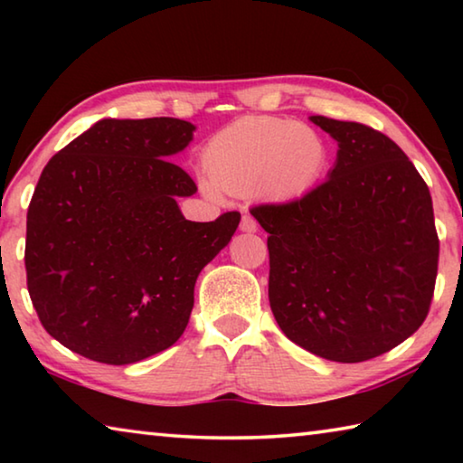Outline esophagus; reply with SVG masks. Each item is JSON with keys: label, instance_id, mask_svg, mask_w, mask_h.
Segmentation results:
<instances>
[{"label": "esophagus", "instance_id": "esophagus-1", "mask_svg": "<svg viewBox=\"0 0 463 463\" xmlns=\"http://www.w3.org/2000/svg\"><path fill=\"white\" fill-rule=\"evenodd\" d=\"M241 231H245V232H255V231H257V222H255V218L250 216V214H242V218H241Z\"/></svg>", "mask_w": 463, "mask_h": 463}]
</instances>
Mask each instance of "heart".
<instances>
[{"instance_id":"b5f03b06","label":"heart","mask_w":463,"mask_h":463,"mask_svg":"<svg viewBox=\"0 0 463 463\" xmlns=\"http://www.w3.org/2000/svg\"><path fill=\"white\" fill-rule=\"evenodd\" d=\"M326 161L323 137L307 124L271 116H247L210 138L203 167L210 182L229 194L260 192L289 198L317 182Z\"/></svg>"}]
</instances>
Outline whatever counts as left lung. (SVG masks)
Here are the masks:
<instances>
[{"mask_svg": "<svg viewBox=\"0 0 463 463\" xmlns=\"http://www.w3.org/2000/svg\"><path fill=\"white\" fill-rule=\"evenodd\" d=\"M336 143L328 179L250 208L269 232V307L289 341L339 364L388 354L425 323L439 237L425 179L367 124L312 116Z\"/></svg>", "mask_w": 463, "mask_h": 463, "instance_id": "8db88e82", "label": "left lung"}]
</instances>
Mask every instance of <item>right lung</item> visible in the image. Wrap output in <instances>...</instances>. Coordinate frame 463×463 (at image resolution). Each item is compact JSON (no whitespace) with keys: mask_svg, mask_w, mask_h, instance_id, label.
I'll list each match as a JSON object with an SVG mask.
<instances>
[{"mask_svg":"<svg viewBox=\"0 0 463 463\" xmlns=\"http://www.w3.org/2000/svg\"><path fill=\"white\" fill-rule=\"evenodd\" d=\"M194 127L177 118L99 120L43 169L26 216V284L46 333L93 362L127 365L185 331L203 265L241 214L185 221L198 185L169 159Z\"/></svg>","mask_w":463,"mask_h":463,"instance_id":"add662e5","label":"right lung"}]
</instances>
